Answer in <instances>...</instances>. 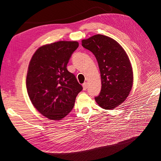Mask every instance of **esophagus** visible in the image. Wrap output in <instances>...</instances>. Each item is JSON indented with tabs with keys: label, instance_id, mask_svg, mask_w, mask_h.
Masks as SVG:
<instances>
[{
	"label": "esophagus",
	"instance_id": "1",
	"mask_svg": "<svg viewBox=\"0 0 161 161\" xmlns=\"http://www.w3.org/2000/svg\"><path fill=\"white\" fill-rule=\"evenodd\" d=\"M87 86H87V83H86V82H85V83L82 85V87H83V90H86L87 89Z\"/></svg>",
	"mask_w": 161,
	"mask_h": 161
}]
</instances>
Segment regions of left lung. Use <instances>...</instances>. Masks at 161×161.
I'll return each instance as SVG.
<instances>
[{
    "label": "left lung",
    "mask_w": 161,
    "mask_h": 161,
    "mask_svg": "<svg viewBox=\"0 0 161 161\" xmlns=\"http://www.w3.org/2000/svg\"><path fill=\"white\" fill-rule=\"evenodd\" d=\"M82 46L93 53L98 62L101 90L95 97L96 102L103 109H115L127 98L133 85L127 53L114 39L100 34L82 40Z\"/></svg>",
    "instance_id": "8db88e82"
}]
</instances>
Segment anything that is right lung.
I'll list each match as a JSON object with an SVG mask.
<instances>
[{"instance_id": "right-lung-1", "label": "right lung", "mask_w": 161, "mask_h": 161, "mask_svg": "<svg viewBox=\"0 0 161 161\" xmlns=\"http://www.w3.org/2000/svg\"><path fill=\"white\" fill-rule=\"evenodd\" d=\"M77 42L60 41L39 47L27 70L26 86L33 106L43 116L60 120L72 111L82 90L74 74L67 70Z\"/></svg>"}]
</instances>
